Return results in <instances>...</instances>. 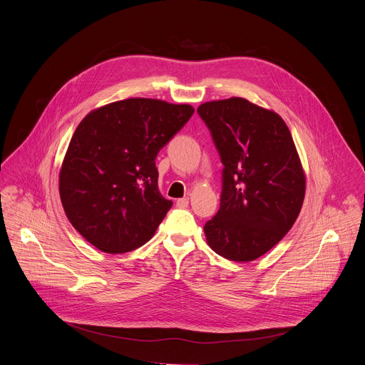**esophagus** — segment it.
<instances>
[{"mask_svg": "<svg viewBox=\"0 0 365 365\" xmlns=\"http://www.w3.org/2000/svg\"><path fill=\"white\" fill-rule=\"evenodd\" d=\"M187 205H189V199L187 197H182V199L176 200V206L178 207H187Z\"/></svg>", "mask_w": 365, "mask_h": 365, "instance_id": "1", "label": "esophagus"}]
</instances>
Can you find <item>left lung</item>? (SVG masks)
<instances>
[{
  "label": "left lung",
  "instance_id": "obj_1",
  "mask_svg": "<svg viewBox=\"0 0 365 365\" xmlns=\"http://www.w3.org/2000/svg\"><path fill=\"white\" fill-rule=\"evenodd\" d=\"M197 114L224 165L206 242L231 262H252L290 231L302 210L306 178L296 145L279 114L244 98L205 102Z\"/></svg>",
  "mask_w": 365,
  "mask_h": 365
}]
</instances>
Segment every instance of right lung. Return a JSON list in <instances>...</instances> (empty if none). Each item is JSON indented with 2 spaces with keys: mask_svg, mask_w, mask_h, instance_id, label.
<instances>
[{
  "mask_svg": "<svg viewBox=\"0 0 365 365\" xmlns=\"http://www.w3.org/2000/svg\"><path fill=\"white\" fill-rule=\"evenodd\" d=\"M195 113L189 103L128 98L91 111L75 130L59 173L73 228L103 252L145 244L172 200L158 187L155 158Z\"/></svg>",
  "mask_w": 365,
  "mask_h": 365,
  "instance_id": "1",
  "label": "right lung"
}]
</instances>
